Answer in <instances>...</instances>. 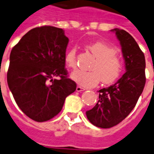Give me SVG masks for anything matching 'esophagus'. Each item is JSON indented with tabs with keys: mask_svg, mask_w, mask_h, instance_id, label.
<instances>
[{
	"mask_svg": "<svg viewBox=\"0 0 154 154\" xmlns=\"http://www.w3.org/2000/svg\"><path fill=\"white\" fill-rule=\"evenodd\" d=\"M85 90H86V89L82 88V87H81V86H78L76 87V91H77V92H81V91H85Z\"/></svg>",
	"mask_w": 154,
	"mask_h": 154,
	"instance_id": "1",
	"label": "esophagus"
}]
</instances>
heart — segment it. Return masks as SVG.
Instances as JSON below:
<instances>
[{
	"mask_svg": "<svg viewBox=\"0 0 154 154\" xmlns=\"http://www.w3.org/2000/svg\"><path fill=\"white\" fill-rule=\"evenodd\" d=\"M86 48L96 57L91 67L92 71L76 70L71 74L72 79L79 86L86 88L94 87L100 81L104 84L115 82L121 75L124 66L121 57L117 53V48L102 41L88 43ZM64 62L68 68H75L76 49L75 47L67 52Z\"/></svg>",
	"mask_w": 154,
	"mask_h": 154,
	"instance_id": "b5f03b06",
	"label": "heart"
}]
</instances>
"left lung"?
Here are the masks:
<instances>
[{
    "label": "left lung",
    "instance_id": "1",
    "mask_svg": "<svg viewBox=\"0 0 154 154\" xmlns=\"http://www.w3.org/2000/svg\"><path fill=\"white\" fill-rule=\"evenodd\" d=\"M111 30L120 41L126 72L115 84L98 91V101L86 111L89 121L101 128H110L124 120L134 108L146 84L144 53L126 30Z\"/></svg>",
    "mask_w": 154,
    "mask_h": 154
}]
</instances>
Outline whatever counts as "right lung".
<instances>
[{"mask_svg":"<svg viewBox=\"0 0 154 154\" xmlns=\"http://www.w3.org/2000/svg\"><path fill=\"white\" fill-rule=\"evenodd\" d=\"M68 42L63 29L43 26L29 30L11 49L8 85L18 106L34 121L57 116L76 90L64 68Z\"/></svg>","mask_w":154,"mask_h":154,"instance_id":"right-lung-1","label":"right lung"}]
</instances>
